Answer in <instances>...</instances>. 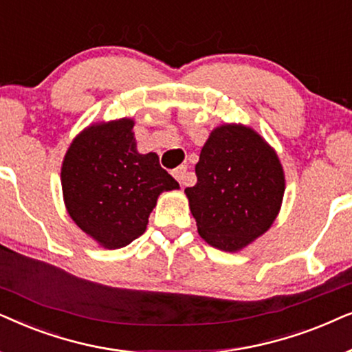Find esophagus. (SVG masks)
<instances>
[{
  "instance_id": "esophagus-1",
  "label": "esophagus",
  "mask_w": 352,
  "mask_h": 352,
  "mask_svg": "<svg viewBox=\"0 0 352 352\" xmlns=\"http://www.w3.org/2000/svg\"><path fill=\"white\" fill-rule=\"evenodd\" d=\"M173 177H175V179L179 180L180 185H186V184H188V180H190L188 168H186V166L177 167L175 170H173Z\"/></svg>"
}]
</instances>
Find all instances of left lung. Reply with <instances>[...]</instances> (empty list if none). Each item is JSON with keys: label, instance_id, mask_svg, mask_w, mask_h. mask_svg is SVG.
Listing matches in <instances>:
<instances>
[{"label": "left lung", "instance_id": "left-lung-1", "mask_svg": "<svg viewBox=\"0 0 352 352\" xmlns=\"http://www.w3.org/2000/svg\"><path fill=\"white\" fill-rule=\"evenodd\" d=\"M185 188L203 240L235 252L269 230L285 193L277 153L254 130L225 124L210 132Z\"/></svg>", "mask_w": 352, "mask_h": 352}]
</instances>
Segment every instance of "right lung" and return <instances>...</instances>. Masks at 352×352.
I'll return each instance as SVG.
<instances>
[{"label": "right lung", "mask_w": 352, "mask_h": 352, "mask_svg": "<svg viewBox=\"0 0 352 352\" xmlns=\"http://www.w3.org/2000/svg\"><path fill=\"white\" fill-rule=\"evenodd\" d=\"M132 119L93 124L74 138L60 168L75 223L107 250L142 236L162 191L179 190L156 153L140 154Z\"/></svg>", "instance_id": "1"}]
</instances>
